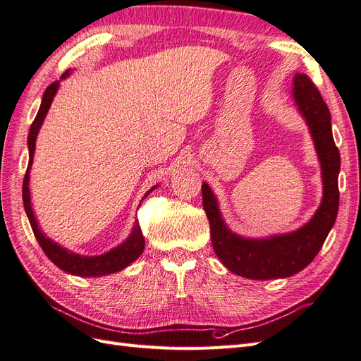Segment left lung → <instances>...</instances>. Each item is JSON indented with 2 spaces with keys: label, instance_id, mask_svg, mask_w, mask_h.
Listing matches in <instances>:
<instances>
[{
  "label": "left lung",
  "instance_id": "1",
  "mask_svg": "<svg viewBox=\"0 0 361 361\" xmlns=\"http://www.w3.org/2000/svg\"><path fill=\"white\" fill-rule=\"evenodd\" d=\"M293 99L309 125L322 170L324 195L312 220L301 228L264 239L243 238L224 224L218 202L207 183L202 185L203 209L211 226V241L224 267L251 280L283 279L307 267L330 233L338 209L341 154L331 133V116L319 90L305 73L293 78Z\"/></svg>",
  "mask_w": 361,
  "mask_h": 361
}]
</instances>
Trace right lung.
Instances as JSON below:
<instances>
[{
    "mask_svg": "<svg viewBox=\"0 0 361 361\" xmlns=\"http://www.w3.org/2000/svg\"><path fill=\"white\" fill-rule=\"evenodd\" d=\"M68 75H69V71L61 76V80L66 78ZM59 85H60V81H54L52 84L48 85V89L45 90V93H43L37 116L30 128V134H28L30 161H28V167L25 171L24 183H23L24 207H25V212H27V216H28L31 228H32V233H35L39 245L42 247L43 251H45V255L48 256V259L52 262L54 265H57L60 269L66 271L68 274L80 276V277L108 276V274H113V272L122 271L129 264H133L134 260H137L140 257V255L143 253L145 236H143V232H141L138 223L134 224L133 233L129 235L126 241L120 244L118 247L113 248L111 251H108V253L101 255V256H81V255H75V253H72V251L60 247L57 243H54L49 238H47L45 233H42V231L39 228V224L36 221V216H35V214H32V209H31L28 182H30V170H31V164H32V155H35V149H36V137L39 134V129L43 123V120H45V117H47V113L52 104L54 96H56V93L59 90ZM155 188H157V185L146 192L145 197H147V194L150 191H154Z\"/></svg>",
    "mask_w": 361,
    "mask_h": 361,
    "instance_id": "right-lung-1",
    "label": "right lung"
}]
</instances>
